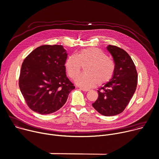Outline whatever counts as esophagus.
<instances>
[{
  "label": "esophagus",
  "mask_w": 159,
  "mask_h": 159,
  "mask_svg": "<svg viewBox=\"0 0 159 159\" xmlns=\"http://www.w3.org/2000/svg\"><path fill=\"white\" fill-rule=\"evenodd\" d=\"M79 89H81V90H82V91H85V92H87V91H89V89H88L82 88H79Z\"/></svg>",
  "instance_id": "obj_1"
}]
</instances>
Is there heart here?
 Listing matches in <instances>:
<instances>
[{"label": "heart", "instance_id": "1", "mask_svg": "<svg viewBox=\"0 0 159 159\" xmlns=\"http://www.w3.org/2000/svg\"><path fill=\"white\" fill-rule=\"evenodd\" d=\"M84 66V74L77 77L75 82L85 88L93 87L97 83L103 85L113 77L115 65L112 60L108 58L107 54L102 49L90 48L80 51L75 54L70 55L65 63L68 75L72 79L80 73L82 65Z\"/></svg>", "mask_w": 159, "mask_h": 159}]
</instances>
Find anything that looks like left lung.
Here are the masks:
<instances>
[{"label":"left lung","instance_id":"8db88e82","mask_svg":"<svg viewBox=\"0 0 159 159\" xmlns=\"http://www.w3.org/2000/svg\"><path fill=\"white\" fill-rule=\"evenodd\" d=\"M115 65L111 79L100 87L98 98L92 104L94 109L105 116H113L122 113L132 98L138 83L136 66L131 57L124 49L108 45Z\"/></svg>","mask_w":159,"mask_h":159}]
</instances>
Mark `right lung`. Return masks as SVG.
<instances>
[{
	"mask_svg": "<svg viewBox=\"0 0 159 159\" xmlns=\"http://www.w3.org/2000/svg\"><path fill=\"white\" fill-rule=\"evenodd\" d=\"M67 54L61 45H44L24 60L19 86L26 104L33 111L42 115L57 111L75 88L66 75Z\"/></svg>",
	"mask_w": 159,
	"mask_h": 159,
	"instance_id": "add662e5",
	"label": "right lung"
}]
</instances>
